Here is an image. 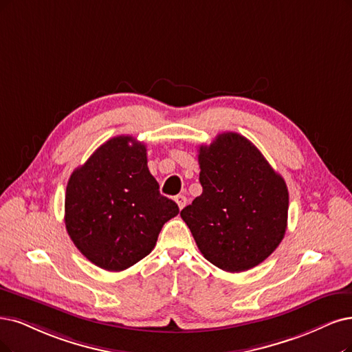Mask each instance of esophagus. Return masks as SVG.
<instances>
[{"label": "esophagus", "instance_id": "esophagus-1", "mask_svg": "<svg viewBox=\"0 0 352 352\" xmlns=\"http://www.w3.org/2000/svg\"><path fill=\"white\" fill-rule=\"evenodd\" d=\"M175 203L178 204L179 209H183V207L187 204V199L186 196H183V194H178V196H175Z\"/></svg>", "mask_w": 352, "mask_h": 352}]
</instances>
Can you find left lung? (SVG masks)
Masks as SVG:
<instances>
[{
  "instance_id": "8db88e82",
  "label": "left lung",
  "mask_w": 352,
  "mask_h": 352,
  "mask_svg": "<svg viewBox=\"0 0 352 352\" xmlns=\"http://www.w3.org/2000/svg\"><path fill=\"white\" fill-rule=\"evenodd\" d=\"M201 196L181 210L203 256L228 272L261 264L287 229L289 191L255 145L235 132L199 149Z\"/></svg>"
}]
</instances>
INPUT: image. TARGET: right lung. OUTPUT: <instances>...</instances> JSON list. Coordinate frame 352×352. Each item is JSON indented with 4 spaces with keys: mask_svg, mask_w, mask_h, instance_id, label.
Here are the masks:
<instances>
[{
    "mask_svg": "<svg viewBox=\"0 0 352 352\" xmlns=\"http://www.w3.org/2000/svg\"><path fill=\"white\" fill-rule=\"evenodd\" d=\"M179 213L148 168L146 146L116 136L72 173L65 196V225L94 265L123 271L145 258L162 226Z\"/></svg>",
    "mask_w": 352,
    "mask_h": 352,
    "instance_id": "1",
    "label": "right lung"
}]
</instances>
